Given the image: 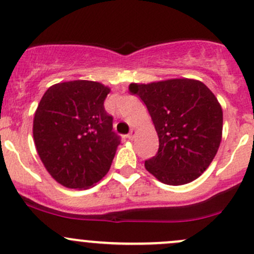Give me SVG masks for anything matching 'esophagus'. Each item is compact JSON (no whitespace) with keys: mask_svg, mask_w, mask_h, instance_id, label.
Wrapping results in <instances>:
<instances>
[{"mask_svg":"<svg viewBox=\"0 0 254 254\" xmlns=\"http://www.w3.org/2000/svg\"><path fill=\"white\" fill-rule=\"evenodd\" d=\"M136 132H137V130L135 129V127H131V130H130L129 134L127 135V139H129V140H132V139H134V137H135V135H136Z\"/></svg>","mask_w":254,"mask_h":254,"instance_id":"34e87169","label":"esophagus"}]
</instances>
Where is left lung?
I'll return each mask as SVG.
<instances>
[{
  "mask_svg": "<svg viewBox=\"0 0 254 254\" xmlns=\"http://www.w3.org/2000/svg\"><path fill=\"white\" fill-rule=\"evenodd\" d=\"M147 107L158 135L157 155L145 168L168 186L199 178L214 160L222 137V108L198 79L170 78L130 83Z\"/></svg>",
  "mask_w": 254,
  "mask_h": 254,
  "instance_id": "obj_1",
  "label": "left lung"
}]
</instances>
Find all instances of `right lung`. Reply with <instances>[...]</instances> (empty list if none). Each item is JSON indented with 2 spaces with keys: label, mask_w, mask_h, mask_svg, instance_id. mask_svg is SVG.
<instances>
[{
  "label": "right lung",
  "mask_w": 254,
  "mask_h": 254,
  "mask_svg": "<svg viewBox=\"0 0 254 254\" xmlns=\"http://www.w3.org/2000/svg\"><path fill=\"white\" fill-rule=\"evenodd\" d=\"M109 92L101 82H60L49 87L38 104L35 148L49 175L66 188H89L111 168L120 140L104 109Z\"/></svg>",
  "instance_id": "obj_1"
}]
</instances>
